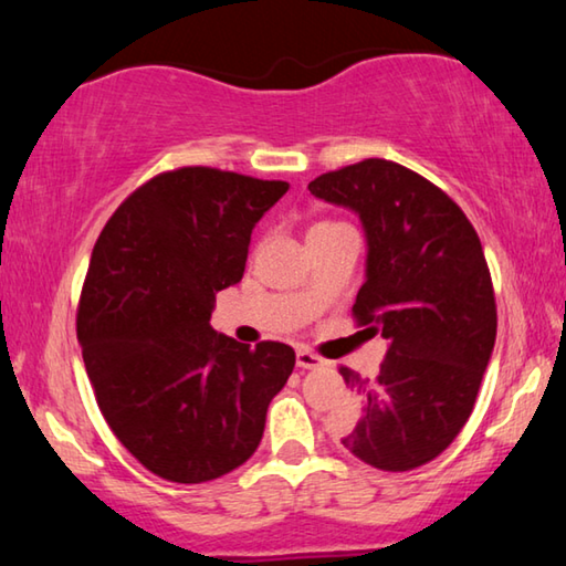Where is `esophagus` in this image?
Listing matches in <instances>:
<instances>
[{"label":"esophagus","mask_w":566,"mask_h":566,"mask_svg":"<svg viewBox=\"0 0 566 566\" xmlns=\"http://www.w3.org/2000/svg\"><path fill=\"white\" fill-rule=\"evenodd\" d=\"M324 361L319 354H314V352H310V349H296V367H302V369H319V367H324Z\"/></svg>","instance_id":"1"}]
</instances>
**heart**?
<instances>
[{"label": "heart", "instance_id": "obj_1", "mask_svg": "<svg viewBox=\"0 0 566 566\" xmlns=\"http://www.w3.org/2000/svg\"><path fill=\"white\" fill-rule=\"evenodd\" d=\"M329 224H334V222H319V224H314L312 229H317V227H329Z\"/></svg>", "mask_w": 566, "mask_h": 566}]
</instances>
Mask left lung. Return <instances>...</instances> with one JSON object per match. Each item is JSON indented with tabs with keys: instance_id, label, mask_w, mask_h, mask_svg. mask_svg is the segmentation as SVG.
I'll return each mask as SVG.
<instances>
[{
	"instance_id": "8db88e82",
	"label": "left lung",
	"mask_w": 566,
	"mask_h": 566,
	"mask_svg": "<svg viewBox=\"0 0 566 566\" xmlns=\"http://www.w3.org/2000/svg\"><path fill=\"white\" fill-rule=\"evenodd\" d=\"M310 191L359 214L367 282L352 314L389 339L375 379L339 367L359 405L342 444L385 472H409L462 432L492 357L496 302L482 242L452 197L397 161L327 171Z\"/></svg>"
}]
</instances>
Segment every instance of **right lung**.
<instances>
[{
    "label": "right lung",
    "instance_id": "obj_1",
    "mask_svg": "<svg viewBox=\"0 0 566 566\" xmlns=\"http://www.w3.org/2000/svg\"><path fill=\"white\" fill-rule=\"evenodd\" d=\"M286 181L212 167L151 177L92 249L76 337L114 437L151 474L202 484L260 447L294 349H254L209 327L217 292L244 274L249 239Z\"/></svg>",
    "mask_w": 566,
    "mask_h": 566
}]
</instances>
